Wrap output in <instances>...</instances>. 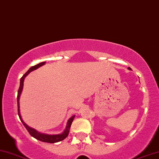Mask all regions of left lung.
Segmentation results:
<instances>
[{"mask_svg": "<svg viewBox=\"0 0 159 159\" xmlns=\"http://www.w3.org/2000/svg\"><path fill=\"white\" fill-rule=\"evenodd\" d=\"M128 69H129V70H131V69H130V67H128Z\"/></svg>", "mask_w": 159, "mask_h": 159, "instance_id": "obj_1", "label": "left lung"}]
</instances>
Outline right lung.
Returning a JSON list of instances; mask_svg holds the SVG:
<instances>
[{
  "instance_id": "add662e5",
  "label": "right lung",
  "mask_w": 159,
  "mask_h": 159,
  "mask_svg": "<svg viewBox=\"0 0 159 159\" xmlns=\"http://www.w3.org/2000/svg\"><path fill=\"white\" fill-rule=\"evenodd\" d=\"M45 63H46V61H43V62H41L39 64H36V65H35V66H31V67L30 68L29 70L27 71L26 73H25V74L24 75V76H23V77L20 78V87H19V89H18V95H17L18 114V116H19V118L20 120V121L22 122V123L24 124V125L25 126V128H26V130H28V132L29 133V134L31 135V136H33L34 138H35L36 139H37V140H39V141H40L46 142V143H57V142L63 141L64 139H66V138L67 137L69 133H70L71 125H72V123L73 120H74V118H75V116H73L72 117H71L70 119L69 120L68 122H67V125H66V129L64 130V131L62 133H61V134H58V135H47V134H43V133H39L35 129L30 128L29 126L27 125L25 123L24 121H23V120L21 118V116H20V110H19V98H20V93H21L22 89H23V86H24V78L26 77V76L28 75L29 73L31 72V71H34V70H36V69H38L39 67H40L41 66H42V65H43V64H45Z\"/></svg>"
}]
</instances>
